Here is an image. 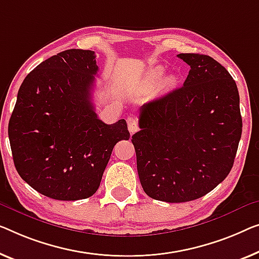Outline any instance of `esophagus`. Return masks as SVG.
Returning <instances> with one entry per match:
<instances>
[{"label": "esophagus", "mask_w": 259, "mask_h": 259, "mask_svg": "<svg viewBox=\"0 0 259 259\" xmlns=\"http://www.w3.org/2000/svg\"><path fill=\"white\" fill-rule=\"evenodd\" d=\"M126 123H128V129H129V133L131 135H134L135 133H137V131L140 130V126H138V122L135 117L129 116L128 118H126Z\"/></svg>", "instance_id": "1"}]
</instances>
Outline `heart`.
Instances as JSON below:
<instances>
[{"mask_svg": "<svg viewBox=\"0 0 259 259\" xmlns=\"http://www.w3.org/2000/svg\"><path fill=\"white\" fill-rule=\"evenodd\" d=\"M163 73H164V68L161 66H156L152 69H150V71L148 72V74H146V76H145L144 81H143V84H144L145 87L153 86V84L161 78ZM163 83H164L165 90H169V88H172L177 83V78L175 75H168L164 79Z\"/></svg>", "mask_w": 259, "mask_h": 259, "instance_id": "heart-1", "label": "heart"}]
</instances>
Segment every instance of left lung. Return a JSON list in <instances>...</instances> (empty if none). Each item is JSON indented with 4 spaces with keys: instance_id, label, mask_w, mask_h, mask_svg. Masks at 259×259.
<instances>
[{
    "instance_id": "left-lung-1",
    "label": "left lung",
    "mask_w": 259,
    "mask_h": 259,
    "mask_svg": "<svg viewBox=\"0 0 259 259\" xmlns=\"http://www.w3.org/2000/svg\"><path fill=\"white\" fill-rule=\"evenodd\" d=\"M191 66L184 86L140 109L133 136L137 171L150 198L187 202L213 191L234 165L242 135L240 95L213 58L180 53Z\"/></svg>"
}]
</instances>
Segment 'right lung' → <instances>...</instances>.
<instances>
[{
  "instance_id": "obj_1",
  "label": "right lung",
  "mask_w": 259,
  "mask_h": 259,
  "mask_svg": "<svg viewBox=\"0 0 259 259\" xmlns=\"http://www.w3.org/2000/svg\"><path fill=\"white\" fill-rule=\"evenodd\" d=\"M95 57L90 50H66L38 65L19 87L8 126L14 164L48 198H90L115 144L130 138L125 119L106 124L95 113Z\"/></svg>"
}]
</instances>
